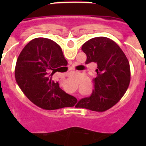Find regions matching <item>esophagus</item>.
I'll return each instance as SVG.
<instances>
[{
	"label": "esophagus",
	"mask_w": 146,
	"mask_h": 146,
	"mask_svg": "<svg viewBox=\"0 0 146 146\" xmlns=\"http://www.w3.org/2000/svg\"><path fill=\"white\" fill-rule=\"evenodd\" d=\"M71 70H72V69H71Z\"/></svg>",
	"instance_id": "esophagus-1"
}]
</instances>
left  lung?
<instances>
[{"label":"left lung","mask_w":146,"mask_h":146,"mask_svg":"<svg viewBox=\"0 0 146 146\" xmlns=\"http://www.w3.org/2000/svg\"><path fill=\"white\" fill-rule=\"evenodd\" d=\"M87 56L86 64H97V75L94 79V89L88 97L80 99L76 108L103 112L123 97L129 86V60L120 47L107 37H95L82 46Z\"/></svg>","instance_id":"8db88e82"}]
</instances>
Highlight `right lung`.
Here are the masks:
<instances>
[{
  "label": "right lung",
  "mask_w": 146,
  "mask_h": 146,
  "mask_svg": "<svg viewBox=\"0 0 146 146\" xmlns=\"http://www.w3.org/2000/svg\"><path fill=\"white\" fill-rule=\"evenodd\" d=\"M67 64L60 47L52 40L36 38L20 52L15 66V80L30 101L44 110L73 107L77 99L52 80L59 67Z\"/></svg>",
  "instance_id": "add662e5"
}]
</instances>
